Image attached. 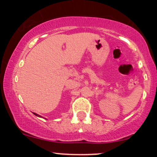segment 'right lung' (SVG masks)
Listing matches in <instances>:
<instances>
[{
    "mask_svg": "<svg viewBox=\"0 0 157 157\" xmlns=\"http://www.w3.org/2000/svg\"><path fill=\"white\" fill-rule=\"evenodd\" d=\"M35 115V116H37V117H42L40 116V115H39V114H37V113H33Z\"/></svg>",
    "mask_w": 157,
    "mask_h": 157,
    "instance_id": "obj_1",
    "label": "right lung"
}]
</instances>
